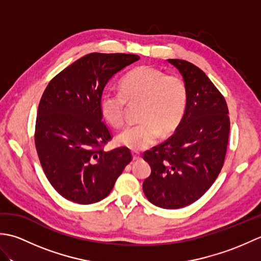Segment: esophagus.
Here are the masks:
<instances>
[{
	"mask_svg": "<svg viewBox=\"0 0 261 261\" xmlns=\"http://www.w3.org/2000/svg\"><path fill=\"white\" fill-rule=\"evenodd\" d=\"M132 159L139 160V159H141V154L137 151H132Z\"/></svg>",
	"mask_w": 261,
	"mask_h": 261,
	"instance_id": "1",
	"label": "esophagus"
}]
</instances>
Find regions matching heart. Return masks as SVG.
Returning <instances> with one entry per match:
<instances>
[{
  "instance_id": "heart-1",
  "label": "heart",
  "mask_w": 261,
  "mask_h": 261,
  "mask_svg": "<svg viewBox=\"0 0 261 261\" xmlns=\"http://www.w3.org/2000/svg\"><path fill=\"white\" fill-rule=\"evenodd\" d=\"M188 92L184 80L151 66H139L120 82V93L105 92L99 99L104 120L113 127L124 124L126 103H141L140 123L127 126L116 137L120 146L140 151L151 146L160 134L174 132L184 118Z\"/></svg>"
}]
</instances>
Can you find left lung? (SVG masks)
Wrapping results in <instances>:
<instances>
[{
	"mask_svg": "<svg viewBox=\"0 0 261 261\" xmlns=\"http://www.w3.org/2000/svg\"><path fill=\"white\" fill-rule=\"evenodd\" d=\"M184 80L188 99L180 124L165 142L143 153L151 174L143 193L156 206L175 210L202 197L223 167L230 119L225 99L202 69L168 59Z\"/></svg>",
	"mask_w": 261,
	"mask_h": 261,
	"instance_id": "left-lung-1",
	"label": "left lung"
}]
</instances>
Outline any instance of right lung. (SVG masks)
I'll return each mask as SVG.
<instances>
[{
	"instance_id": "add662e5",
	"label": "right lung",
	"mask_w": 261,
	"mask_h": 261,
	"mask_svg": "<svg viewBox=\"0 0 261 261\" xmlns=\"http://www.w3.org/2000/svg\"><path fill=\"white\" fill-rule=\"evenodd\" d=\"M131 54L92 53L49 82L39 103L35 142L41 167L60 195L79 204L107 197L132 160L125 147L104 151L112 139L102 121L105 85L139 60Z\"/></svg>"
}]
</instances>
